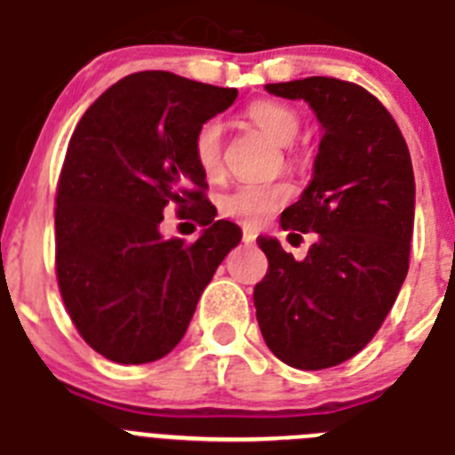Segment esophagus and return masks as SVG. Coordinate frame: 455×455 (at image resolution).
<instances>
[{"mask_svg":"<svg viewBox=\"0 0 455 455\" xmlns=\"http://www.w3.org/2000/svg\"><path fill=\"white\" fill-rule=\"evenodd\" d=\"M243 243L244 244H254L256 243V231L250 227H243Z\"/></svg>","mask_w":455,"mask_h":455,"instance_id":"esophagus-1","label":"esophagus"}]
</instances>
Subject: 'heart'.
<instances>
[{"label": "heart", "instance_id": "heart-1", "mask_svg": "<svg viewBox=\"0 0 455 455\" xmlns=\"http://www.w3.org/2000/svg\"><path fill=\"white\" fill-rule=\"evenodd\" d=\"M244 116L267 134L275 144L288 146L299 132V116L291 105L279 100H259L244 109ZM192 156L196 167L205 179L222 176V128L215 121L199 125L192 140ZM291 196V189L283 183H243L220 196V212L233 220H240L247 227H259L279 211Z\"/></svg>", "mask_w": 455, "mask_h": 455}]
</instances>
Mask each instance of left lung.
Wrapping results in <instances>:
<instances>
[{
	"mask_svg": "<svg viewBox=\"0 0 455 455\" xmlns=\"http://www.w3.org/2000/svg\"><path fill=\"white\" fill-rule=\"evenodd\" d=\"M309 102L323 125L314 179L282 212L283 231L318 233L304 260L260 235L266 276L254 288L260 334L283 364L337 366L375 337L408 275L414 173L385 105L337 77L266 84Z\"/></svg>",
	"mask_w": 455,
	"mask_h": 455,
	"instance_id": "left-lung-1",
	"label": "left lung"
}]
</instances>
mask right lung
Returning <instances> with one entry per match:
<instances>
[{
    "label": "right lung",
    "mask_w": 455,
    "mask_h": 455,
    "mask_svg": "<svg viewBox=\"0 0 455 455\" xmlns=\"http://www.w3.org/2000/svg\"><path fill=\"white\" fill-rule=\"evenodd\" d=\"M235 89L167 70L132 73L84 112L57 183L54 266L80 337L116 364L172 353L217 266L240 243L215 220L192 156L199 125L231 108ZM197 208L208 226L195 243L164 241V208Z\"/></svg>",
    "instance_id": "1"
}]
</instances>
